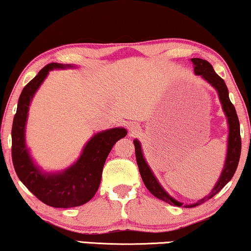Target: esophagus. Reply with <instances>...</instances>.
I'll return each mask as SVG.
<instances>
[{"instance_id":"1","label":"esophagus","mask_w":251,"mask_h":251,"mask_svg":"<svg viewBox=\"0 0 251 251\" xmlns=\"http://www.w3.org/2000/svg\"><path fill=\"white\" fill-rule=\"evenodd\" d=\"M128 129H129L130 135H136V134L138 133V130H139V126L137 124H130Z\"/></svg>"}]
</instances>
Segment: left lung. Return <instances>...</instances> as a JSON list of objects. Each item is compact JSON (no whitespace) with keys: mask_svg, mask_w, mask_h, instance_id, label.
<instances>
[{"mask_svg":"<svg viewBox=\"0 0 251 251\" xmlns=\"http://www.w3.org/2000/svg\"><path fill=\"white\" fill-rule=\"evenodd\" d=\"M190 61L194 64V72L195 75L201 76V77L206 80L208 84H210L212 87L215 88L218 93V97L222 104L223 110L225 115L227 117L228 123V141H227V154L226 159H225L223 172L220 174L217 182H216L214 188L211 189V192L208 194V196H205L201 199H199L198 201L194 203H184L176 201L175 198L172 197L166 190L164 189V187L159 184V181L155 177L154 173L151 172L150 165L147 164V161L144 157L142 145L139 143L138 139H134V145H135V152H136V161H137L139 173H141L142 179L144 184L147 187V189L157 197L160 201L169 203V205H175L177 207H184V208H192L201 205L207 201H209L210 198L215 196L216 194H218L225 186L227 185V182L231 179L233 174H235L238 163H239V157L241 151V138H240V125L239 121H238V116L235 109V106L231 104L230 100H229V93L228 88L225 84V80L220 77L218 74H216V72L212 69V66L209 62L205 61L201 58H192Z\"/></svg>","mask_w":251,"mask_h":251,"instance_id":"1","label":"left lung"}]
</instances>
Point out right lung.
<instances>
[{
	"label": "right lung",
	"mask_w": 251,
	"mask_h": 251,
	"mask_svg": "<svg viewBox=\"0 0 251 251\" xmlns=\"http://www.w3.org/2000/svg\"><path fill=\"white\" fill-rule=\"evenodd\" d=\"M75 67L59 63L43 67L21 93L12 126V160L20 180L41 201L55 208L82 206L94 197L109 151L127 135L124 127L99 131L85 144L77 160L63 171L45 172L35 163L25 139L29 105L50 71Z\"/></svg>",
	"instance_id": "add662e5"
}]
</instances>
